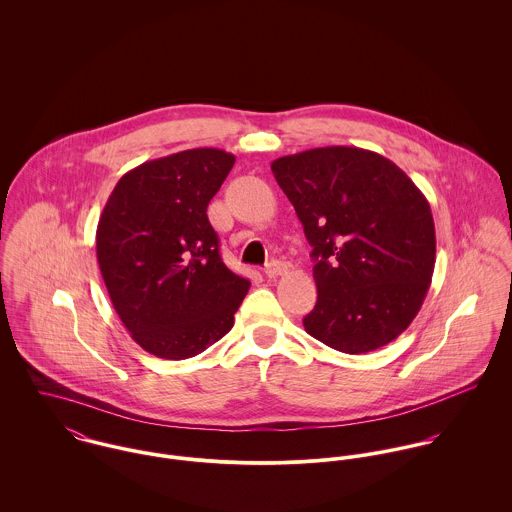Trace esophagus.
<instances>
[{
    "label": "esophagus",
    "instance_id": "1",
    "mask_svg": "<svg viewBox=\"0 0 512 512\" xmlns=\"http://www.w3.org/2000/svg\"><path fill=\"white\" fill-rule=\"evenodd\" d=\"M286 272H288V266H286L284 262H280V260H272V262L266 266V270H264V274H266L270 280H276V278L284 276Z\"/></svg>",
    "mask_w": 512,
    "mask_h": 512
}]
</instances>
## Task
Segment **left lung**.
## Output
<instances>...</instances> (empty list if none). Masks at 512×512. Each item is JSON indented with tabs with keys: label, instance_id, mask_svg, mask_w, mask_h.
I'll list each match as a JSON object with an SVG mask.
<instances>
[{
	"label": "left lung",
	"instance_id": "8db88e82",
	"mask_svg": "<svg viewBox=\"0 0 512 512\" xmlns=\"http://www.w3.org/2000/svg\"><path fill=\"white\" fill-rule=\"evenodd\" d=\"M272 173L313 248L317 303L305 331L349 355L394 341L434 276L436 226L424 193L396 163L361 147L284 155Z\"/></svg>",
	"mask_w": 512,
	"mask_h": 512
}]
</instances>
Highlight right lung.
<instances>
[{
    "label": "right lung",
    "instance_id": "right-lung-1",
    "mask_svg": "<svg viewBox=\"0 0 512 512\" xmlns=\"http://www.w3.org/2000/svg\"><path fill=\"white\" fill-rule=\"evenodd\" d=\"M234 161L217 147L146 161L122 175L98 220L96 258L112 305L159 359H189L217 343L250 290L224 266L207 217Z\"/></svg>",
    "mask_w": 512,
    "mask_h": 512
}]
</instances>
